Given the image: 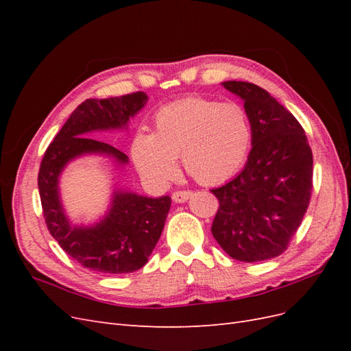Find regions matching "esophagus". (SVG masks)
<instances>
[{"label":"esophagus","mask_w":351,"mask_h":351,"mask_svg":"<svg viewBox=\"0 0 351 351\" xmlns=\"http://www.w3.org/2000/svg\"><path fill=\"white\" fill-rule=\"evenodd\" d=\"M190 196H192V192H190V190H180V192L173 193V200L176 204H184L186 200L190 199Z\"/></svg>","instance_id":"esophagus-1"}]
</instances>
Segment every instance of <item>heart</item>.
Masks as SVG:
<instances>
[{
	"mask_svg": "<svg viewBox=\"0 0 351 351\" xmlns=\"http://www.w3.org/2000/svg\"><path fill=\"white\" fill-rule=\"evenodd\" d=\"M250 124L240 105L186 98L159 108L154 133L137 132L130 154L147 183L165 186L182 156L187 174L202 184H219L241 168L250 147Z\"/></svg>",
	"mask_w": 351,
	"mask_h": 351,
	"instance_id": "heart-1",
	"label": "heart"
}]
</instances>
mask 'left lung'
I'll use <instances>...</instances> for the list:
<instances>
[{
	"instance_id": "1",
	"label": "left lung",
	"mask_w": 351,
	"mask_h": 351,
	"mask_svg": "<svg viewBox=\"0 0 351 351\" xmlns=\"http://www.w3.org/2000/svg\"><path fill=\"white\" fill-rule=\"evenodd\" d=\"M244 102L252 149L241 171L210 190L219 209L212 236L232 259L259 262L277 258L300 227L312 192L313 156L294 115L249 82H222Z\"/></svg>"
}]
</instances>
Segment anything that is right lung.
Returning <instances> with one entry per match:
<instances>
[{
	"label": "right lung",
	"mask_w": 351,
	"mask_h": 351,
	"mask_svg": "<svg viewBox=\"0 0 351 351\" xmlns=\"http://www.w3.org/2000/svg\"><path fill=\"white\" fill-rule=\"evenodd\" d=\"M145 92L108 99H86L71 112L40 162L38 187L47 227L61 249L83 268L99 274L141 269L161 237L171 197H147L115 178L105 214L90 224L73 222L62 204L60 178L67 165L83 156L108 158L121 174L129 156L92 139L97 132H129V121L147 102Z\"/></svg>",
	"instance_id": "1"
}]
</instances>
